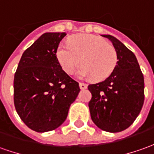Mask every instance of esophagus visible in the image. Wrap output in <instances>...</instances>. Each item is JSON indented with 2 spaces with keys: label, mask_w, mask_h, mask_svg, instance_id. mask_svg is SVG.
I'll return each instance as SVG.
<instances>
[{
  "label": "esophagus",
  "mask_w": 154,
  "mask_h": 154,
  "mask_svg": "<svg viewBox=\"0 0 154 154\" xmlns=\"http://www.w3.org/2000/svg\"><path fill=\"white\" fill-rule=\"evenodd\" d=\"M79 87L81 89H85V88H87L88 85L86 83H83V82H79Z\"/></svg>",
  "instance_id": "esophagus-1"
}]
</instances>
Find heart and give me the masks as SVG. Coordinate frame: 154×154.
<instances>
[{
	"mask_svg": "<svg viewBox=\"0 0 154 154\" xmlns=\"http://www.w3.org/2000/svg\"><path fill=\"white\" fill-rule=\"evenodd\" d=\"M56 58L63 71L72 75L80 64L77 76L103 81L109 77L118 63V53L112 45L94 34L81 33L70 38L68 45L60 44Z\"/></svg>",
	"mask_w": 154,
	"mask_h": 154,
	"instance_id": "heart-1",
	"label": "heart"
}]
</instances>
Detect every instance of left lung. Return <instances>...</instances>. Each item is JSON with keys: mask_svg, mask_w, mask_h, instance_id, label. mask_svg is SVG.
I'll use <instances>...</instances> for the list:
<instances>
[{"mask_svg": "<svg viewBox=\"0 0 154 154\" xmlns=\"http://www.w3.org/2000/svg\"><path fill=\"white\" fill-rule=\"evenodd\" d=\"M102 36L116 49L118 63L104 81L88 85V107L95 125L115 133L128 128L138 116L144 102V78L133 52L114 36Z\"/></svg>", "mask_w": 154, "mask_h": 154, "instance_id": "8db88e82", "label": "left lung"}]
</instances>
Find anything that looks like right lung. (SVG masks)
Segmentation results:
<instances>
[{"label": "right lung", "instance_id": "add662e5", "mask_svg": "<svg viewBox=\"0 0 154 154\" xmlns=\"http://www.w3.org/2000/svg\"><path fill=\"white\" fill-rule=\"evenodd\" d=\"M66 35L42 34L23 52L16 71V110L25 125L37 132L58 128L80 92L78 82L62 70L55 55Z\"/></svg>", "mask_w": 154, "mask_h": 154}]
</instances>
